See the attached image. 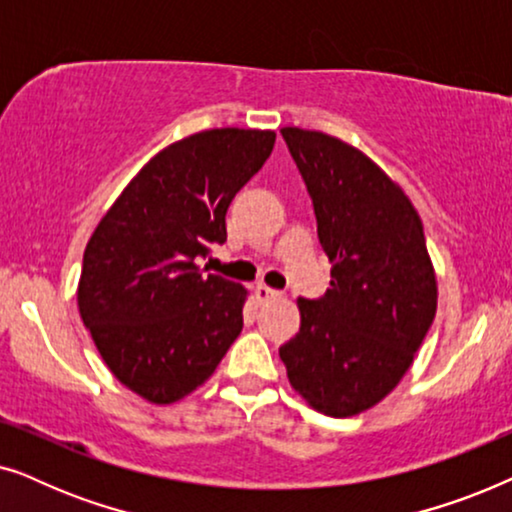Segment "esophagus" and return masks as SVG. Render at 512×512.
Segmentation results:
<instances>
[{
    "mask_svg": "<svg viewBox=\"0 0 512 512\" xmlns=\"http://www.w3.org/2000/svg\"><path fill=\"white\" fill-rule=\"evenodd\" d=\"M254 296H256L258 303H270V300L279 298V291L270 289V286H265V284H258L254 289Z\"/></svg>",
    "mask_w": 512,
    "mask_h": 512,
    "instance_id": "obj_1",
    "label": "esophagus"
}]
</instances>
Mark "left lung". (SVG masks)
<instances>
[{"label": "left lung", "mask_w": 512, "mask_h": 512, "mask_svg": "<svg viewBox=\"0 0 512 512\" xmlns=\"http://www.w3.org/2000/svg\"><path fill=\"white\" fill-rule=\"evenodd\" d=\"M282 135L333 268L324 298H298L300 331L279 356L307 405L352 417L380 403L415 361L436 317V270L417 209L380 165L326 132Z\"/></svg>", "instance_id": "1"}]
</instances>
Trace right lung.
I'll return each instance as SVG.
<instances>
[{
  "label": "right lung",
  "mask_w": 512,
  "mask_h": 512,
  "mask_svg": "<svg viewBox=\"0 0 512 512\" xmlns=\"http://www.w3.org/2000/svg\"><path fill=\"white\" fill-rule=\"evenodd\" d=\"M275 137L214 128L165 146L86 244L81 319L116 380L149 403H174L205 384L242 331L247 289L195 261L226 242L230 202Z\"/></svg>",
  "instance_id": "obj_1"
}]
</instances>
